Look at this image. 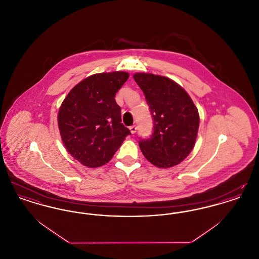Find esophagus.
<instances>
[{"instance_id":"obj_1","label":"esophagus","mask_w":259,"mask_h":259,"mask_svg":"<svg viewBox=\"0 0 259 259\" xmlns=\"http://www.w3.org/2000/svg\"><path fill=\"white\" fill-rule=\"evenodd\" d=\"M129 129H130V131H131V133H132V134H135L136 132H137V126H136V125H132V126H130V127H129Z\"/></svg>"}]
</instances>
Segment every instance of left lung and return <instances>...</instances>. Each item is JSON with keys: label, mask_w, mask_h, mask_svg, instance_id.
I'll return each instance as SVG.
<instances>
[{"label": "left lung", "mask_w": 259, "mask_h": 259, "mask_svg": "<svg viewBox=\"0 0 259 259\" xmlns=\"http://www.w3.org/2000/svg\"><path fill=\"white\" fill-rule=\"evenodd\" d=\"M134 79L144 92L153 120L151 135L139 141L144 156L159 168L178 165L190 153L197 138L195 105L185 89L168 77L136 74Z\"/></svg>", "instance_id": "1"}]
</instances>
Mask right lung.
Segmentation results:
<instances>
[{"instance_id":"1","label":"right lung","mask_w":259,"mask_h":259,"mask_svg":"<svg viewBox=\"0 0 259 259\" xmlns=\"http://www.w3.org/2000/svg\"><path fill=\"white\" fill-rule=\"evenodd\" d=\"M129 77L125 72L96 74L70 91L58 113L68 152L82 165L97 168L111 160L130 130L121 123L115 94Z\"/></svg>"}]
</instances>
